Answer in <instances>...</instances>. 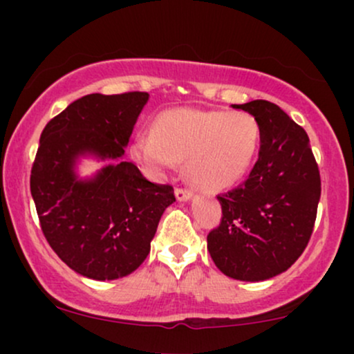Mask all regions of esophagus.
<instances>
[{
  "label": "esophagus",
  "instance_id": "34e87169",
  "mask_svg": "<svg viewBox=\"0 0 354 354\" xmlns=\"http://www.w3.org/2000/svg\"><path fill=\"white\" fill-rule=\"evenodd\" d=\"M174 194H176L178 201H188L189 198L193 196V191L188 189V188H176Z\"/></svg>",
  "mask_w": 354,
  "mask_h": 354
}]
</instances>
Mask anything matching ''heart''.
<instances>
[{"mask_svg": "<svg viewBox=\"0 0 354 354\" xmlns=\"http://www.w3.org/2000/svg\"><path fill=\"white\" fill-rule=\"evenodd\" d=\"M259 145L261 126L250 113L173 108L158 115L153 131L135 138L131 153L153 174H163L186 160L194 185L221 191L250 173Z\"/></svg>", "mask_w": 354, "mask_h": 354, "instance_id": "obj_1", "label": "heart"}]
</instances>
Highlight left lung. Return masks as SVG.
Returning a JSON list of instances; mask_svg holds the SVG:
<instances>
[{
    "label": "left lung",
    "instance_id": "8db88e82",
    "mask_svg": "<svg viewBox=\"0 0 354 354\" xmlns=\"http://www.w3.org/2000/svg\"><path fill=\"white\" fill-rule=\"evenodd\" d=\"M233 108L261 126L259 156L246 181L225 194L221 223L208 234V251L221 273L263 281L283 273L310 241L321 196L310 138L281 108L254 100Z\"/></svg>",
    "mask_w": 354,
    "mask_h": 354
}]
</instances>
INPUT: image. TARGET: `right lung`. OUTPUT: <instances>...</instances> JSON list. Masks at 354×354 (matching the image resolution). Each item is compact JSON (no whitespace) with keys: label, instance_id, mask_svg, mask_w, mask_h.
<instances>
[{"label":"right lung","instance_id":"right-lung-1","mask_svg":"<svg viewBox=\"0 0 354 354\" xmlns=\"http://www.w3.org/2000/svg\"><path fill=\"white\" fill-rule=\"evenodd\" d=\"M148 98L143 91L86 95L50 120L39 138L30 186L41 231L61 261L86 278L133 273L149 254L161 214L176 201L173 186L148 181L121 160ZM81 153L113 165L78 180Z\"/></svg>","mask_w":354,"mask_h":354}]
</instances>
